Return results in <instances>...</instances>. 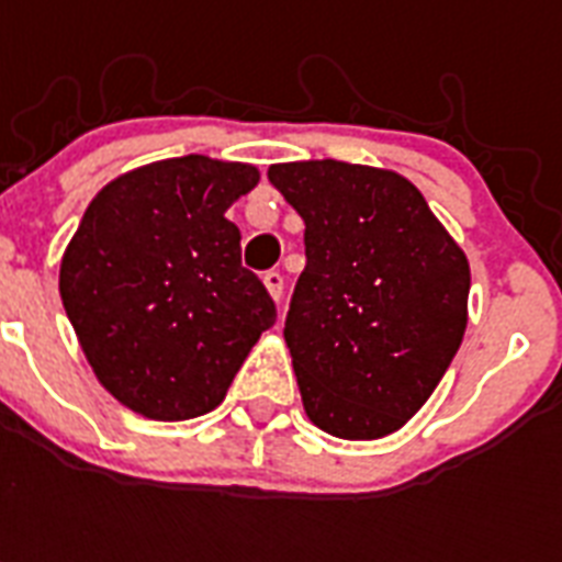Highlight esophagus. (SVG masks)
<instances>
[{
  "label": "esophagus",
  "mask_w": 562,
  "mask_h": 562,
  "mask_svg": "<svg viewBox=\"0 0 562 562\" xmlns=\"http://www.w3.org/2000/svg\"><path fill=\"white\" fill-rule=\"evenodd\" d=\"M262 280H265V289H268V294H271V297L280 303L282 289H285V280H282V273L280 271H268Z\"/></svg>",
  "instance_id": "esophagus-1"
}]
</instances>
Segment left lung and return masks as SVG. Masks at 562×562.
Returning <instances> with one entry per match:
<instances>
[{"label": "left lung", "instance_id": "left-lung-1", "mask_svg": "<svg viewBox=\"0 0 562 562\" xmlns=\"http://www.w3.org/2000/svg\"><path fill=\"white\" fill-rule=\"evenodd\" d=\"M268 180L306 221L282 333L303 408L344 440L391 435L461 347L470 262L396 171L308 160L271 166Z\"/></svg>", "mask_w": 562, "mask_h": 562}]
</instances>
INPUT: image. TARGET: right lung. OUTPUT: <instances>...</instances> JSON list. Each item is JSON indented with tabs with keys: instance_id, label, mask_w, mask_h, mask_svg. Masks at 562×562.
<instances>
[{
	"instance_id": "add662e5",
	"label": "right lung",
	"mask_w": 562,
	"mask_h": 562,
	"mask_svg": "<svg viewBox=\"0 0 562 562\" xmlns=\"http://www.w3.org/2000/svg\"><path fill=\"white\" fill-rule=\"evenodd\" d=\"M256 183L254 166L187 154L127 171L83 212L60 300L99 382L136 414L178 423L221 405L277 321L224 218Z\"/></svg>"
}]
</instances>
